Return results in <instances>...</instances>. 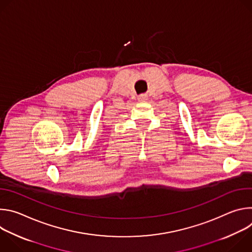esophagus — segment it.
<instances>
[{
	"mask_svg": "<svg viewBox=\"0 0 252 252\" xmlns=\"http://www.w3.org/2000/svg\"><path fill=\"white\" fill-rule=\"evenodd\" d=\"M138 99L141 100V101H145L147 99V95L146 94H140V95H138Z\"/></svg>",
	"mask_w": 252,
	"mask_h": 252,
	"instance_id": "esophagus-1",
	"label": "esophagus"
}]
</instances>
